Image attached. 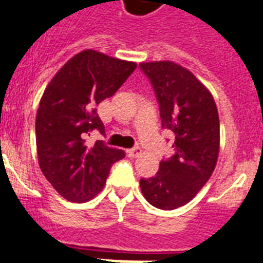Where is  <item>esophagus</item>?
I'll return each mask as SVG.
<instances>
[{"instance_id":"obj_1","label":"esophagus","mask_w":263,"mask_h":263,"mask_svg":"<svg viewBox=\"0 0 263 263\" xmlns=\"http://www.w3.org/2000/svg\"><path fill=\"white\" fill-rule=\"evenodd\" d=\"M142 149L140 148V146H134V148L132 149H127V155H129V157H138L140 155H141Z\"/></svg>"}]
</instances>
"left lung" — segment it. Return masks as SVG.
Returning a JSON list of instances; mask_svg holds the SVG:
<instances>
[{"label":"left lung","mask_w":263,"mask_h":263,"mask_svg":"<svg viewBox=\"0 0 263 263\" xmlns=\"http://www.w3.org/2000/svg\"><path fill=\"white\" fill-rule=\"evenodd\" d=\"M151 80L160 108L161 126L175 134V153L160 161L155 176L140 180L142 195L163 211L194 198L215 171L220 121L215 99L190 70L171 61L140 64Z\"/></svg>","instance_id":"left-lung-1"}]
</instances>
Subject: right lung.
I'll use <instances>...</instances> for the list:
<instances>
[{"label": "right lung", "mask_w": 263, "mask_h": 263, "mask_svg": "<svg viewBox=\"0 0 263 263\" xmlns=\"http://www.w3.org/2000/svg\"><path fill=\"white\" fill-rule=\"evenodd\" d=\"M137 68L136 62L95 50L76 54L46 87L36 112V149L46 179L65 199L87 202L102 190L111 165L125 157L121 149L96 141L85 144L92 130L104 134L96 106L111 98Z\"/></svg>", "instance_id": "right-lung-1"}]
</instances>
